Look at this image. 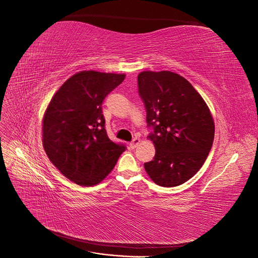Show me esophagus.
I'll use <instances>...</instances> for the list:
<instances>
[{"label": "esophagus", "instance_id": "esophagus-1", "mask_svg": "<svg viewBox=\"0 0 258 258\" xmlns=\"http://www.w3.org/2000/svg\"><path fill=\"white\" fill-rule=\"evenodd\" d=\"M140 142H141V140H140L139 138H135V139L132 140V141L129 143V146H130V148H132V150H134V148H136V147L140 144Z\"/></svg>", "mask_w": 258, "mask_h": 258}]
</instances>
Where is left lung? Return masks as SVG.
<instances>
[{"label": "left lung", "mask_w": 258, "mask_h": 258, "mask_svg": "<svg viewBox=\"0 0 258 258\" xmlns=\"http://www.w3.org/2000/svg\"><path fill=\"white\" fill-rule=\"evenodd\" d=\"M138 86L156 148L154 159L144 163L146 173L159 186L181 185L198 172L212 147L210 108L192 85L173 72H141Z\"/></svg>", "instance_id": "1"}]
</instances>
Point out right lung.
<instances>
[{
	"label": "right lung",
	"instance_id": "add662e5",
	"mask_svg": "<svg viewBox=\"0 0 258 258\" xmlns=\"http://www.w3.org/2000/svg\"><path fill=\"white\" fill-rule=\"evenodd\" d=\"M126 75L82 71L54 93L43 117V146L52 165L81 186L99 184L126 150L108 139L102 103Z\"/></svg>",
	"mask_w": 258,
	"mask_h": 258
}]
</instances>
